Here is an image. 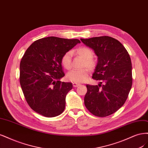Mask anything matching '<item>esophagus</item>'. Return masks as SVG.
I'll return each instance as SVG.
<instances>
[{"label":"esophagus","mask_w":148,"mask_h":148,"mask_svg":"<svg viewBox=\"0 0 148 148\" xmlns=\"http://www.w3.org/2000/svg\"><path fill=\"white\" fill-rule=\"evenodd\" d=\"M73 87H77L79 86V85H80V84H77V83H75V82L73 83Z\"/></svg>","instance_id":"esophagus-1"}]
</instances>
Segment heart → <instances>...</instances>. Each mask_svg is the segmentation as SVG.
<instances>
[{
  "instance_id": "heart-1",
  "label": "heart",
  "mask_w": 148,
  "mask_h": 148,
  "mask_svg": "<svg viewBox=\"0 0 148 148\" xmlns=\"http://www.w3.org/2000/svg\"><path fill=\"white\" fill-rule=\"evenodd\" d=\"M75 53L82 56L84 59V66L93 70L96 66V62L92 58L93 56V51L88 47H82L76 49ZM71 60H72V53L71 51H68L65 53L61 60V64L66 69H70L71 68ZM88 71L87 68L81 69H73L69 71L67 74V79L75 83H80L85 82L88 78Z\"/></svg>"
}]
</instances>
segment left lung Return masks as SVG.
<instances>
[{
	"label": "left lung",
	"instance_id": "obj_1",
	"mask_svg": "<svg viewBox=\"0 0 148 148\" xmlns=\"http://www.w3.org/2000/svg\"><path fill=\"white\" fill-rule=\"evenodd\" d=\"M80 40L98 56L92 78L100 82L98 85H86L85 106L94 116L106 117L123 105L130 91L132 66L130 55L121 43L111 37Z\"/></svg>",
	"mask_w": 148,
	"mask_h": 148
}]
</instances>
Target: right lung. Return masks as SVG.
<instances>
[{
  "label": "right lung",
  "mask_w": 148,
  "mask_h": 148,
  "mask_svg": "<svg viewBox=\"0 0 148 148\" xmlns=\"http://www.w3.org/2000/svg\"><path fill=\"white\" fill-rule=\"evenodd\" d=\"M79 43V39L48 37L36 40L25 51L20 62V82L27 104L35 112L53 117L64 111L73 84L60 80L64 76L61 60Z\"/></svg>",
  "instance_id": "add662e5"
}]
</instances>
